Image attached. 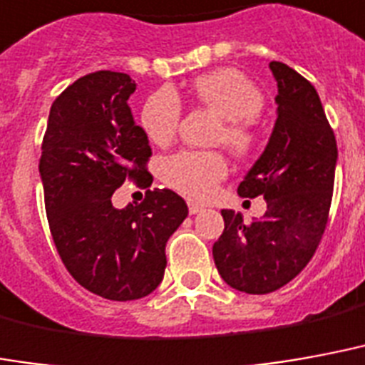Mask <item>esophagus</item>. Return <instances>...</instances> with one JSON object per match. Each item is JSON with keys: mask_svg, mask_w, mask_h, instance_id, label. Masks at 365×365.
<instances>
[{"mask_svg": "<svg viewBox=\"0 0 365 365\" xmlns=\"http://www.w3.org/2000/svg\"><path fill=\"white\" fill-rule=\"evenodd\" d=\"M201 210H203V207H201V205L190 203V212H191V215H199Z\"/></svg>", "mask_w": 365, "mask_h": 365, "instance_id": "1", "label": "esophagus"}]
</instances>
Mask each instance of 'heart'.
<instances>
[{
  "instance_id": "1",
  "label": "heart",
  "mask_w": 365,
  "mask_h": 365,
  "mask_svg": "<svg viewBox=\"0 0 365 365\" xmlns=\"http://www.w3.org/2000/svg\"><path fill=\"white\" fill-rule=\"evenodd\" d=\"M191 96L220 121L215 143L236 156H250L257 147L255 118L265 106L257 85L237 69H217L191 83ZM182 115V104L170 88H158L141 108V128L148 141L166 145L174 139ZM228 175V164L220 153L182 150L162 162V180L172 190L193 201L209 199Z\"/></svg>"
}]
</instances>
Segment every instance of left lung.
Instances as JSON below:
<instances>
[{
	"label": "left lung",
	"instance_id": "left-lung-1",
	"mask_svg": "<svg viewBox=\"0 0 365 365\" xmlns=\"http://www.w3.org/2000/svg\"><path fill=\"white\" fill-rule=\"evenodd\" d=\"M277 81V121L265 150L237 185L242 197H263L265 215L244 222L222 209L224 232L212 257L228 286L269 294L288 284L309 263L325 232L336 141L317 91L292 67L269 63Z\"/></svg>",
	"mask_w": 365,
	"mask_h": 365
}]
</instances>
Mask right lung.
Wrapping results in <instances>:
<instances>
[{
  "mask_svg": "<svg viewBox=\"0 0 365 365\" xmlns=\"http://www.w3.org/2000/svg\"><path fill=\"white\" fill-rule=\"evenodd\" d=\"M135 81L125 73L85 75L50 108L40 180L53 244L88 292L131 302L155 292L166 269V242L187 217L172 190L148 191L141 205L115 209L125 180L153 183L150 147L128 106Z\"/></svg>",
  "mask_w": 365,
  "mask_h": 365,
  "instance_id": "right-lung-1",
  "label": "right lung"
}]
</instances>
